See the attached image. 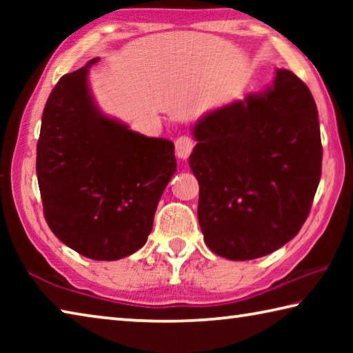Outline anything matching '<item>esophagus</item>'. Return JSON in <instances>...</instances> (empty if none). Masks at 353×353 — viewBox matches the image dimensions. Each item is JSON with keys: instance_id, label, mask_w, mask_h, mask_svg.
I'll list each match as a JSON object with an SVG mask.
<instances>
[{"instance_id": "34e87169", "label": "esophagus", "mask_w": 353, "mask_h": 353, "mask_svg": "<svg viewBox=\"0 0 353 353\" xmlns=\"http://www.w3.org/2000/svg\"><path fill=\"white\" fill-rule=\"evenodd\" d=\"M174 146H176V155H177V157L182 159V160H187L190 157L191 151H193L194 141L191 140L190 137L182 135V137H179V139L176 140Z\"/></svg>"}]
</instances>
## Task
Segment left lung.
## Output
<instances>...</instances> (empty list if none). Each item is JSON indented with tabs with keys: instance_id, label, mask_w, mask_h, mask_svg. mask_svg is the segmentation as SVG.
I'll use <instances>...</instances> for the list:
<instances>
[{
	"instance_id": "left-lung-1",
	"label": "left lung",
	"mask_w": 353,
	"mask_h": 353,
	"mask_svg": "<svg viewBox=\"0 0 353 353\" xmlns=\"http://www.w3.org/2000/svg\"><path fill=\"white\" fill-rule=\"evenodd\" d=\"M193 137L188 163L212 252L252 260L299 234L319 185L322 146L314 99L294 73L277 70L266 90L207 113Z\"/></svg>"
}]
</instances>
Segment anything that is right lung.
I'll return each instance as SVG.
<instances>
[{
  "label": "right lung",
  "mask_w": 353,
  "mask_h": 353,
  "mask_svg": "<svg viewBox=\"0 0 353 353\" xmlns=\"http://www.w3.org/2000/svg\"><path fill=\"white\" fill-rule=\"evenodd\" d=\"M65 74L46 101L37 143L45 219L59 240L92 260H119L145 246L174 145L130 130L94 104L88 70Z\"/></svg>",
  "instance_id": "add662e5"
}]
</instances>
